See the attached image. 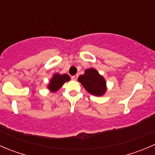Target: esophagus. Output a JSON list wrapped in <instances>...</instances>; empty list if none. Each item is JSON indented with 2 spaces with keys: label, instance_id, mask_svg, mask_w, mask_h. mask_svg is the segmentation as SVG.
<instances>
[{
  "label": "esophagus",
  "instance_id": "obj_1",
  "mask_svg": "<svg viewBox=\"0 0 155 155\" xmlns=\"http://www.w3.org/2000/svg\"><path fill=\"white\" fill-rule=\"evenodd\" d=\"M77 78H78V75H75V76H72V78H71V79H73V80L76 81V80H77Z\"/></svg>",
  "mask_w": 155,
  "mask_h": 155
}]
</instances>
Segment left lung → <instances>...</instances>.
Masks as SVG:
<instances>
[{
    "mask_svg": "<svg viewBox=\"0 0 155 155\" xmlns=\"http://www.w3.org/2000/svg\"><path fill=\"white\" fill-rule=\"evenodd\" d=\"M78 81L88 93L94 96H103L107 91L105 79L94 68L85 70V73L79 76Z\"/></svg>",
    "mask_w": 155,
    "mask_h": 155,
    "instance_id": "obj_1",
    "label": "left lung"
}]
</instances>
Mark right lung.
<instances>
[{"label":"right lung","instance_id":"obj_1","mask_svg":"<svg viewBox=\"0 0 155 155\" xmlns=\"http://www.w3.org/2000/svg\"><path fill=\"white\" fill-rule=\"evenodd\" d=\"M70 80V77L69 75L64 73V74H60V73H54L51 79H50L49 83L48 84L47 88L52 93H54L57 91H58L64 84L66 82Z\"/></svg>","mask_w":155,"mask_h":155}]
</instances>
